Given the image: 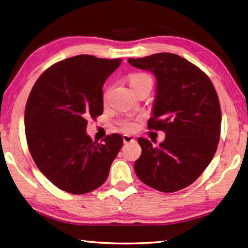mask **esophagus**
<instances>
[{"label": "esophagus", "mask_w": 248, "mask_h": 248, "mask_svg": "<svg viewBox=\"0 0 248 248\" xmlns=\"http://www.w3.org/2000/svg\"><path fill=\"white\" fill-rule=\"evenodd\" d=\"M123 141L124 143H130L133 142V141H135V139L129 135H123Z\"/></svg>", "instance_id": "obj_1"}]
</instances>
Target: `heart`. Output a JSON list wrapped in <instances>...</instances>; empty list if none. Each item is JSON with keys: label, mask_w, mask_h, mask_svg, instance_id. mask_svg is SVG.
I'll return each instance as SVG.
<instances>
[{"label": "heart", "mask_w": 248, "mask_h": 248, "mask_svg": "<svg viewBox=\"0 0 248 248\" xmlns=\"http://www.w3.org/2000/svg\"><path fill=\"white\" fill-rule=\"evenodd\" d=\"M149 82H152V78H151L148 74H144V73H136V74L130 75V77H129V84H130V87L133 88V90L137 89L138 87H140V85H142L144 83H149ZM109 93H110L109 90H107L104 93L105 102L108 99ZM120 126L124 131H128V133H130V131H134L137 129L138 124L136 120L126 119L120 123Z\"/></svg>", "instance_id": "1"}]
</instances>
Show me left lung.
I'll return each mask as SVG.
<instances>
[{
  "mask_svg": "<svg viewBox=\"0 0 248 248\" xmlns=\"http://www.w3.org/2000/svg\"><path fill=\"white\" fill-rule=\"evenodd\" d=\"M131 66L150 70L156 78V97L150 129L163 130L158 146L139 138L142 149L135 163L139 180L163 193L187 187L215 155L220 137L221 110L210 78L187 60L173 53L128 59Z\"/></svg>",
  "mask_w": 248,
  "mask_h": 248,
  "instance_id": "1",
  "label": "left lung"
}]
</instances>
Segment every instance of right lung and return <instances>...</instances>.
I'll list each match as a JSON object with an SVG mask.
<instances>
[{
	"label": "right lung",
	"instance_id": "right-lung-1",
	"mask_svg": "<svg viewBox=\"0 0 248 248\" xmlns=\"http://www.w3.org/2000/svg\"><path fill=\"white\" fill-rule=\"evenodd\" d=\"M121 59L81 54L40 75L24 111L25 137L33 160L57 187L74 195L105 183L123 145L119 134L97 143L87 135L88 119L103 113V85Z\"/></svg>",
	"mask_w": 248,
	"mask_h": 248
}]
</instances>
